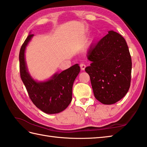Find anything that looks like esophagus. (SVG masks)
<instances>
[{
    "instance_id": "34e87169",
    "label": "esophagus",
    "mask_w": 147,
    "mask_h": 147,
    "mask_svg": "<svg viewBox=\"0 0 147 147\" xmlns=\"http://www.w3.org/2000/svg\"><path fill=\"white\" fill-rule=\"evenodd\" d=\"M80 66L81 69L83 70V71H84V70H85V67H86V65H85V64H83V63H82V64H80Z\"/></svg>"
}]
</instances>
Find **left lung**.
<instances>
[{
	"label": "left lung",
	"instance_id": "obj_1",
	"mask_svg": "<svg viewBox=\"0 0 147 147\" xmlns=\"http://www.w3.org/2000/svg\"><path fill=\"white\" fill-rule=\"evenodd\" d=\"M92 61L85 68L96 100L111 105L123 98L131 84L132 62L127 43L114 31L92 47L87 54Z\"/></svg>",
	"mask_w": 147,
	"mask_h": 147
}]
</instances>
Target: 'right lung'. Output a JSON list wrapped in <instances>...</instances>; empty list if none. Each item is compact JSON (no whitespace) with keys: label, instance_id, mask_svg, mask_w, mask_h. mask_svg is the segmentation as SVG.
<instances>
[{"label":"right lung","instance_id":"1","mask_svg":"<svg viewBox=\"0 0 147 147\" xmlns=\"http://www.w3.org/2000/svg\"><path fill=\"white\" fill-rule=\"evenodd\" d=\"M33 36V34L28 36L20 49L21 78L30 98L36 107L47 114H57L66 109L72 100L73 85L80 73V67L75 64L61 73L54 74L47 82H36L28 73L24 59L25 48Z\"/></svg>","mask_w":147,"mask_h":147}]
</instances>
